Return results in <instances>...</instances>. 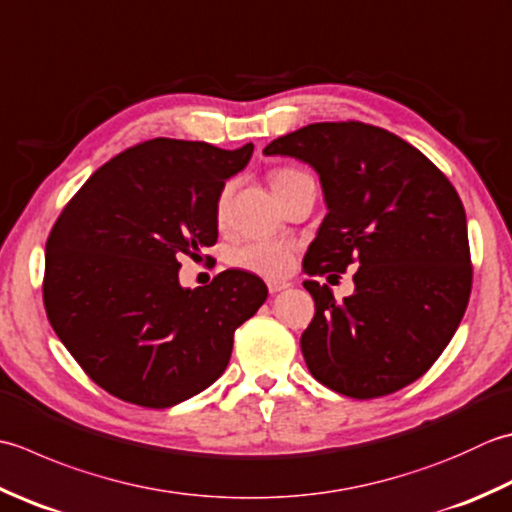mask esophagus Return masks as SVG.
<instances>
[{"instance_id": "34e87169", "label": "esophagus", "mask_w": 512, "mask_h": 512, "mask_svg": "<svg viewBox=\"0 0 512 512\" xmlns=\"http://www.w3.org/2000/svg\"><path fill=\"white\" fill-rule=\"evenodd\" d=\"M288 286L290 284L282 282V279H268V290H270V293H279V290H284Z\"/></svg>"}]
</instances>
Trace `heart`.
<instances>
[{"label":"heart","instance_id":"heart-1","mask_svg":"<svg viewBox=\"0 0 512 512\" xmlns=\"http://www.w3.org/2000/svg\"><path fill=\"white\" fill-rule=\"evenodd\" d=\"M306 173L297 168H275L270 173V186H273L275 195L282 193L295 179L304 177ZM230 184H226L215 199V219L224 222L228 202H230ZM230 264L246 273H253L266 279H279L286 277L295 264V246L290 242H279V239H257V242H248L244 246H237L230 253Z\"/></svg>","mask_w":512,"mask_h":512}]
</instances>
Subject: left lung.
<instances>
[{"mask_svg":"<svg viewBox=\"0 0 512 512\" xmlns=\"http://www.w3.org/2000/svg\"><path fill=\"white\" fill-rule=\"evenodd\" d=\"M264 153L297 157L319 173L328 215L304 273L330 282L355 270V293L342 302L326 284L304 282L315 299L302 335L310 375L353 399L413 384L453 339L473 288L455 186L422 150L353 119L308 124Z\"/></svg>","mask_w":512,"mask_h":512,"instance_id":"left-lung-1","label":"left lung"}]
</instances>
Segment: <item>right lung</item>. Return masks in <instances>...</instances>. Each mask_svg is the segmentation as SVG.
<instances>
[{
  "mask_svg": "<svg viewBox=\"0 0 512 512\" xmlns=\"http://www.w3.org/2000/svg\"><path fill=\"white\" fill-rule=\"evenodd\" d=\"M253 155L157 137L97 168L46 242L44 306L57 337L106 393L168 408L224 373L233 335L266 302L253 273L230 268L179 286V259L217 242L215 199Z\"/></svg>",
  "mask_w": 512,
  "mask_h": 512,
  "instance_id": "1",
  "label": "right lung"
}]
</instances>
